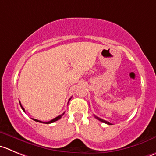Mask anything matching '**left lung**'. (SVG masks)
<instances>
[{"instance_id": "left-lung-1", "label": "left lung", "mask_w": 156, "mask_h": 156, "mask_svg": "<svg viewBox=\"0 0 156 156\" xmlns=\"http://www.w3.org/2000/svg\"><path fill=\"white\" fill-rule=\"evenodd\" d=\"M95 116V117H96L97 119H98V120H100V121L103 122V123H107V124H108V125H111V123H109L108 121H106V120H103V119H101V118H99V117H98V116Z\"/></svg>"}]
</instances>
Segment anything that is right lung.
<instances>
[{
	"label": "right lung",
	"instance_id": "1",
	"mask_svg": "<svg viewBox=\"0 0 156 156\" xmlns=\"http://www.w3.org/2000/svg\"><path fill=\"white\" fill-rule=\"evenodd\" d=\"M70 99H71V98H70ZM70 99H69V101H70ZM20 106H21V108H22V110H23L24 112H25V110H24V108H23V107H22V105H21L20 102ZM64 113H63L62 114L59 115V116H57V117H55V118L52 119V120H50V121H48V122H43V121H40V120H36V119H33V120H35V121H36V122H39V123H46V124H48V123H54V122H55V121H57V120H59V119L61 118L62 116L63 115H64Z\"/></svg>",
	"mask_w": 156,
	"mask_h": 156
}]
</instances>
